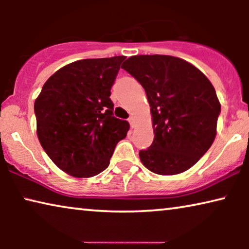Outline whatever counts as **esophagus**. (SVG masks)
Segmentation results:
<instances>
[{
	"label": "esophagus",
	"mask_w": 249,
	"mask_h": 249,
	"mask_svg": "<svg viewBox=\"0 0 249 249\" xmlns=\"http://www.w3.org/2000/svg\"><path fill=\"white\" fill-rule=\"evenodd\" d=\"M128 121H129V124H130L131 128H134L135 127V118H134V115H130V117H129V119H128Z\"/></svg>",
	"instance_id": "34e87169"
}]
</instances>
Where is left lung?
Wrapping results in <instances>:
<instances>
[{"label":"left lung","instance_id":"1","mask_svg":"<svg viewBox=\"0 0 249 249\" xmlns=\"http://www.w3.org/2000/svg\"><path fill=\"white\" fill-rule=\"evenodd\" d=\"M144 87L154 141L139 152L149 171L172 176L192 168L216 136L221 104L213 85L192 63L170 55H135L122 64Z\"/></svg>","mask_w":249,"mask_h":249}]
</instances>
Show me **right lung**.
<instances>
[{
    "label": "right lung",
    "mask_w": 249,
    "mask_h": 249,
    "mask_svg": "<svg viewBox=\"0 0 249 249\" xmlns=\"http://www.w3.org/2000/svg\"><path fill=\"white\" fill-rule=\"evenodd\" d=\"M125 56L85 59L52 74L36 98L37 136L57 168L90 178L110 164L128 121L113 117L111 87Z\"/></svg>",
    "instance_id": "obj_1"
}]
</instances>
